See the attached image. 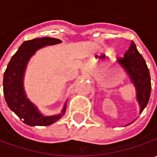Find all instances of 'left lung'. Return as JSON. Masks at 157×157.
<instances>
[{
	"label": "left lung",
	"instance_id": "1",
	"mask_svg": "<svg viewBox=\"0 0 157 157\" xmlns=\"http://www.w3.org/2000/svg\"><path fill=\"white\" fill-rule=\"evenodd\" d=\"M118 62L124 67L130 77L131 81L136 86L137 100L141 106V113L148 105L150 93L151 82L147 63L144 58L136 49L134 42L131 43L129 48L125 52L124 57H119Z\"/></svg>",
	"mask_w": 157,
	"mask_h": 157
}]
</instances>
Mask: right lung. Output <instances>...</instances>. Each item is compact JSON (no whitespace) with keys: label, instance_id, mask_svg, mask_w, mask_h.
Masks as SVG:
<instances>
[{"label":"right lung","instance_id":"1","mask_svg":"<svg viewBox=\"0 0 157 157\" xmlns=\"http://www.w3.org/2000/svg\"><path fill=\"white\" fill-rule=\"evenodd\" d=\"M61 40L52 37H42L22 43L12 57L3 76V94L9 107L29 126H50L57 121L65 112L54 116H44L28 100L24 94L22 81L28 61L38 49L46 45L60 44Z\"/></svg>","mask_w":157,"mask_h":157}]
</instances>
